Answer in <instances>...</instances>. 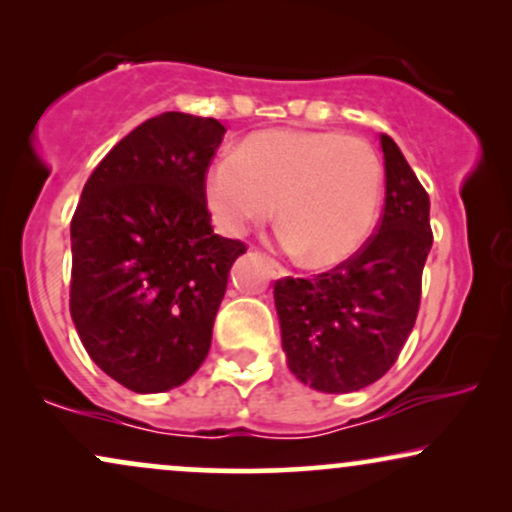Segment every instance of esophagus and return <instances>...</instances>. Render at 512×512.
<instances>
[{"instance_id":"34e87169","label":"esophagus","mask_w":512,"mask_h":512,"mask_svg":"<svg viewBox=\"0 0 512 512\" xmlns=\"http://www.w3.org/2000/svg\"><path fill=\"white\" fill-rule=\"evenodd\" d=\"M267 267H269V272H272L274 279H283V276H288L286 269H283L276 260H272V257H267Z\"/></svg>"}]
</instances>
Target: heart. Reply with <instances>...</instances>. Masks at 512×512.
<instances>
[{"label": "heart", "mask_w": 512, "mask_h": 512, "mask_svg": "<svg viewBox=\"0 0 512 512\" xmlns=\"http://www.w3.org/2000/svg\"><path fill=\"white\" fill-rule=\"evenodd\" d=\"M384 164L362 138L334 131L252 135L209 166L205 197L219 231L240 236L279 207L281 243L312 267L348 260L379 219ZM280 205L276 206L275 202Z\"/></svg>", "instance_id": "1"}]
</instances>
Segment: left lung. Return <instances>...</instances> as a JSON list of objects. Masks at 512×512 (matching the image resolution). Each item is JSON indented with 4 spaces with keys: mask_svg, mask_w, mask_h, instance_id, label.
Instances as JSON below:
<instances>
[{
    "mask_svg": "<svg viewBox=\"0 0 512 512\" xmlns=\"http://www.w3.org/2000/svg\"><path fill=\"white\" fill-rule=\"evenodd\" d=\"M379 140L386 202L377 233L329 272L274 286L288 369L322 393L360 391L384 377L420 310L434 240L429 195L389 135Z\"/></svg>",
    "mask_w": 512,
    "mask_h": 512,
    "instance_id": "1",
    "label": "left lung"
}]
</instances>
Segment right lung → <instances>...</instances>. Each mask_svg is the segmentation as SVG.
<instances>
[{
    "label": "right lung",
    "mask_w": 512,
    "mask_h": 512,
    "mask_svg": "<svg viewBox=\"0 0 512 512\" xmlns=\"http://www.w3.org/2000/svg\"><path fill=\"white\" fill-rule=\"evenodd\" d=\"M226 128L164 112L97 164L71 219V317L104 374L135 393L176 389L212 346L240 240L221 238L205 174Z\"/></svg>",
    "instance_id": "1"
}]
</instances>
